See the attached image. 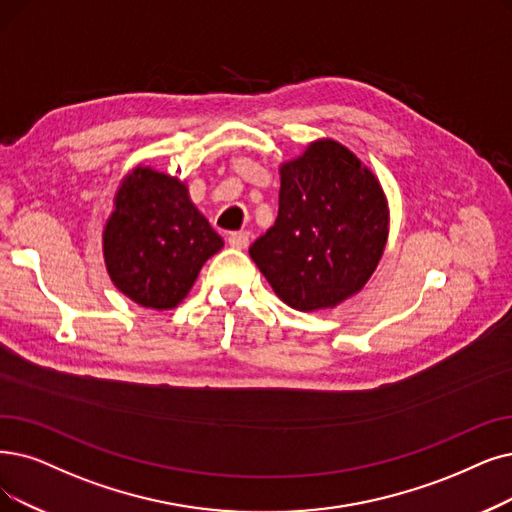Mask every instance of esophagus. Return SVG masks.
<instances>
[{
  "label": "esophagus",
  "mask_w": 512,
  "mask_h": 512,
  "mask_svg": "<svg viewBox=\"0 0 512 512\" xmlns=\"http://www.w3.org/2000/svg\"><path fill=\"white\" fill-rule=\"evenodd\" d=\"M229 245L237 250H245L250 245V233L248 231H239V233H231L229 235Z\"/></svg>",
  "instance_id": "1"
}]
</instances>
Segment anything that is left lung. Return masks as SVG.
<instances>
[{
  "mask_svg": "<svg viewBox=\"0 0 512 512\" xmlns=\"http://www.w3.org/2000/svg\"><path fill=\"white\" fill-rule=\"evenodd\" d=\"M279 214L250 245L275 294L296 311L332 309L376 271L388 237L378 178L336 140L283 163Z\"/></svg>",
  "mask_w": 512,
  "mask_h": 512,
  "instance_id": "left-lung-1",
  "label": "left lung"
}]
</instances>
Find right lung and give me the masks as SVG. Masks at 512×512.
I'll use <instances>...</instances> for the list:
<instances>
[{"label": "right lung", "mask_w": 512, "mask_h": 512, "mask_svg": "<svg viewBox=\"0 0 512 512\" xmlns=\"http://www.w3.org/2000/svg\"><path fill=\"white\" fill-rule=\"evenodd\" d=\"M222 237L174 176L138 166L121 182L102 233L107 271L119 292L147 309H174L193 288Z\"/></svg>", "instance_id": "right-lung-1"}]
</instances>
